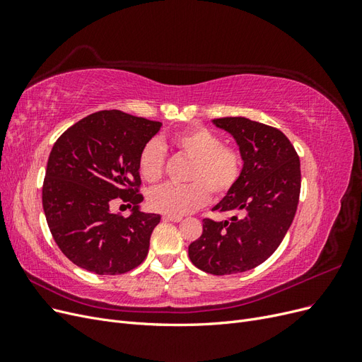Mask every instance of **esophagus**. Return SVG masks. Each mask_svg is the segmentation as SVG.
Segmentation results:
<instances>
[{"instance_id":"1","label":"esophagus","mask_w":362,"mask_h":362,"mask_svg":"<svg viewBox=\"0 0 362 362\" xmlns=\"http://www.w3.org/2000/svg\"><path fill=\"white\" fill-rule=\"evenodd\" d=\"M163 221H166V222H181L182 217H180V216H163Z\"/></svg>"}]
</instances>
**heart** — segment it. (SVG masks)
<instances>
[{
    "mask_svg": "<svg viewBox=\"0 0 362 362\" xmlns=\"http://www.w3.org/2000/svg\"><path fill=\"white\" fill-rule=\"evenodd\" d=\"M180 154L192 161L184 187L163 185L148 194L152 210L166 216H185L204 206L210 199H221L231 192L243 172V156L237 148L226 146L225 140L205 127L185 129L172 139ZM166 154L157 140H151L139 154V173L149 184L164 175Z\"/></svg>",
    "mask_w": 362,
    "mask_h": 362,
    "instance_id": "1",
    "label": "heart"
}]
</instances>
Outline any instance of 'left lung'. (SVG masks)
<instances>
[{
    "label": "left lung",
    "instance_id": "8db88e82",
    "mask_svg": "<svg viewBox=\"0 0 362 362\" xmlns=\"http://www.w3.org/2000/svg\"><path fill=\"white\" fill-rule=\"evenodd\" d=\"M213 124L233 134L243 156L242 177L213 210L240 214L225 222L204 218L189 257L211 275H234L264 262L286 237L299 204L300 160L278 128L246 117Z\"/></svg>",
    "mask_w": 362,
    "mask_h": 362
}]
</instances>
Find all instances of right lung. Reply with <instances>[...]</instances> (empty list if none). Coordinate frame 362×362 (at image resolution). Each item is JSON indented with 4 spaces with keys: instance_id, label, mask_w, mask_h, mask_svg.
I'll return each instance as SVG.
<instances>
[{
    "instance_id": "obj_1",
    "label": "right lung",
    "mask_w": 362,
    "mask_h": 362,
    "mask_svg": "<svg viewBox=\"0 0 362 362\" xmlns=\"http://www.w3.org/2000/svg\"><path fill=\"white\" fill-rule=\"evenodd\" d=\"M161 122L103 110L69 127L54 144L42 204L54 242L74 264L96 275H120L140 266L158 214L139 210V154ZM134 213L115 215L117 198Z\"/></svg>"
}]
</instances>
